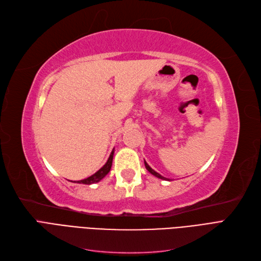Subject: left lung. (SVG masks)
Masks as SVG:
<instances>
[{
    "mask_svg": "<svg viewBox=\"0 0 261 261\" xmlns=\"http://www.w3.org/2000/svg\"><path fill=\"white\" fill-rule=\"evenodd\" d=\"M145 165H146V168H147V169L149 170V172H150L152 175H153V176H155V177H158V178H160V179H163V180H169V179H167V178H165V177H163V176H161L159 173L155 172V170L152 169V168L148 165V163H147L146 161H145Z\"/></svg>",
    "mask_w": 261,
    "mask_h": 261,
    "instance_id": "8db88e82",
    "label": "left lung"
}]
</instances>
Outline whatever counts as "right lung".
Returning a JSON list of instances; mask_svg holds the SVG:
<instances>
[{"label":"right lung","mask_w":261,"mask_h":261,"mask_svg":"<svg viewBox=\"0 0 261 261\" xmlns=\"http://www.w3.org/2000/svg\"><path fill=\"white\" fill-rule=\"evenodd\" d=\"M113 154H114V149L112 150L109 159H108V161H107V163H106L99 170H98V172H96L94 175L89 176V177L86 178V179H83V180H79V181H74V182H76V184H84V185H92V184L100 181L101 179H102L108 173L110 172L111 166H112Z\"/></svg>","instance_id":"add662e5"}]
</instances>
